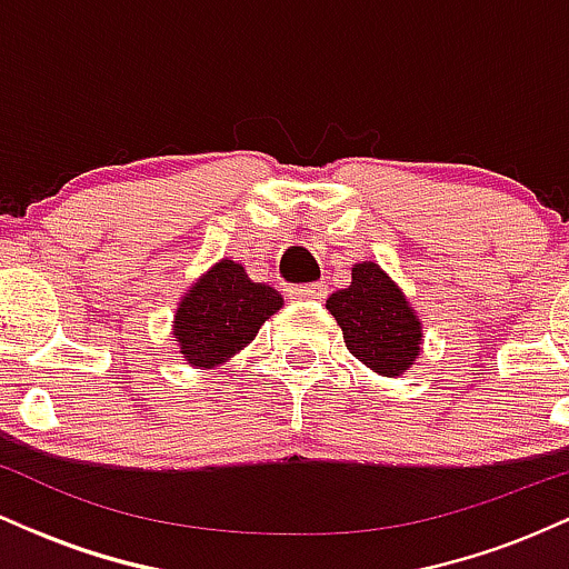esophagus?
<instances>
[{
	"mask_svg": "<svg viewBox=\"0 0 569 569\" xmlns=\"http://www.w3.org/2000/svg\"><path fill=\"white\" fill-rule=\"evenodd\" d=\"M326 283H310V286H297L291 289V299H299V302H321L326 299Z\"/></svg>",
	"mask_w": 569,
	"mask_h": 569,
	"instance_id": "34e87169",
	"label": "esophagus"
}]
</instances>
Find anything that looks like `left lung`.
Here are the masks:
<instances>
[{
	"label": "left lung",
	"mask_w": 569,
	"mask_h": 569,
	"mask_svg": "<svg viewBox=\"0 0 569 569\" xmlns=\"http://www.w3.org/2000/svg\"><path fill=\"white\" fill-rule=\"evenodd\" d=\"M326 310L342 329L348 350L377 375L401 377L420 356V318L380 264H352L350 286L331 293Z\"/></svg>",
	"instance_id": "1"
}]
</instances>
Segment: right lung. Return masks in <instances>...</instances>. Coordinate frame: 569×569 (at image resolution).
Segmentation results:
<instances>
[{"instance_id":"1","label":"right lung","mask_w":569,"mask_h":569,"mask_svg":"<svg viewBox=\"0 0 569 569\" xmlns=\"http://www.w3.org/2000/svg\"><path fill=\"white\" fill-rule=\"evenodd\" d=\"M280 307L283 297L272 286L253 283L243 264L221 259L176 307L173 342L192 367L213 369L251 345Z\"/></svg>"}]
</instances>
